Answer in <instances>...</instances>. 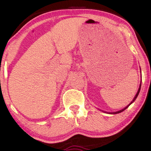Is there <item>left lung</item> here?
Wrapping results in <instances>:
<instances>
[{
    "instance_id": "left-lung-1",
    "label": "left lung",
    "mask_w": 151,
    "mask_h": 151,
    "mask_svg": "<svg viewBox=\"0 0 151 151\" xmlns=\"http://www.w3.org/2000/svg\"><path fill=\"white\" fill-rule=\"evenodd\" d=\"M140 73H141V70H140ZM140 87H141V82H140V86H139V88H138V92H137V93L135 94V97H134V98H133V101H131V102L130 103V104H128V106H126V107H125L124 108H123V109H121V110H120V111H116V112H109L108 113H110V114H117V113H121V112H123V111H125V110L128 107V106H130V104H132V103H133V102H134V101H135V99H136L137 98V97H138V94H139V93H140ZM103 112H104V111H103ZM105 113H106V112H105Z\"/></svg>"
}]
</instances>
